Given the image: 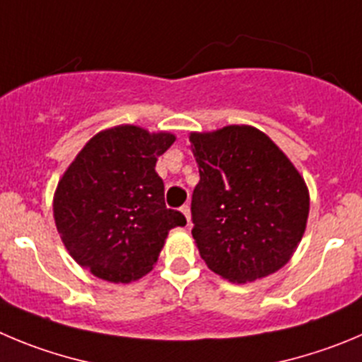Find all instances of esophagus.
Segmentation results:
<instances>
[{"label":"esophagus","instance_id":"esophagus-1","mask_svg":"<svg viewBox=\"0 0 362 362\" xmlns=\"http://www.w3.org/2000/svg\"><path fill=\"white\" fill-rule=\"evenodd\" d=\"M180 212L185 216V219H187V223L191 221V209H189V205H182Z\"/></svg>","mask_w":362,"mask_h":362}]
</instances>
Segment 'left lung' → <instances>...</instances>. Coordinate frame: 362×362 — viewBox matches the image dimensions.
Masks as SVG:
<instances>
[{"label":"left lung","mask_w":362,"mask_h":362,"mask_svg":"<svg viewBox=\"0 0 362 362\" xmlns=\"http://www.w3.org/2000/svg\"><path fill=\"white\" fill-rule=\"evenodd\" d=\"M200 182L192 191V238L202 259L230 282L282 268L298 246L309 192L295 165L261 130L225 127L191 134Z\"/></svg>","instance_id":"left-lung-1"}]
</instances>
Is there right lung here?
<instances>
[{
  "label": "right lung",
  "mask_w": 362,
  "mask_h": 362,
  "mask_svg": "<svg viewBox=\"0 0 362 362\" xmlns=\"http://www.w3.org/2000/svg\"><path fill=\"white\" fill-rule=\"evenodd\" d=\"M175 137L132 124L100 132L67 168L53 200L71 257L109 282H132L157 262L168 232L184 227L164 204L157 158Z\"/></svg>",
  "instance_id": "obj_1"
}]
</instances>
